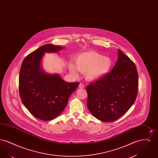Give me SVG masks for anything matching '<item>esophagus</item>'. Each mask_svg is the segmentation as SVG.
I'll return each mask as SVG.
<instances>
[{
	"instance_id": "1",
	"label": "esophagus",
	"mask_w": 158,
	"mask_h": 158,
	"mask_svg": "<svg viewBox=\"0 0 158 158\" xmlns=\"http://www.w3.org/2000/svg\"><path fill=\"white\" fill-rule=\"evenodd\" d=\"M79 87L80 88H83L85 87V85H84V84H83V83H81L79 84Z\"/></svg>"
}]
</instances>
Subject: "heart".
<instances>
[{
	"mask_svg": "<svg viewBox=\"0 0 158 158\" xmlns=\"http://www.w3.org/2000/svg\"><path fill=\"white\" fill-rule=\"evenodd\" d=\"M112 60L95 52H87L76 56L75 64H69L70 72L76 75V69L85 73L87 80L93 81L102 78L108 73L112 67Z\"/></svg>",
	"mask_w": 158,
	"mask_h": 158,
	"instance_id": "heart-1",
	"label": "heart"
}]
</instances>
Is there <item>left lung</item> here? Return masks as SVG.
I'll return each instance as SVG.
<instances>
[{
  "mask_svg": "<svg viewBox=\"0 0 158 158\" xmlns=\"http://www.w3.org/2000/svg\"><path fill=\"white\" fill-rule=\"evenodd\" d=\"M138 85L135 64L118 50V60L111 72L87 86L88 108L99 120L115 121L134 104Z\"/></svg>",
  "mask_w": 158,
  "mask_h": 158,
  "instance_id": "left-lung-1",
  "label": "left lung"
}]
</instances>
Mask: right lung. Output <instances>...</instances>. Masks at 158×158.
<instances>
[{
	"instance_id": "obj_1",
	"label": "right lung",
	"mask_w": 158,
	"mask_h": 158,
	"mask_svg": "<svg viewBox=\"0 0 158 158\" xmlns=\"http://www.w3.org/2000/svg\"><path fill=\"white\" fill-rule=\"evenodd\" d=\"M64 47L45 44L28 54L19 72V95L23 105L35 117L52 120L63 112L79 82H67L59 74H48L41 68L45 53H57Z\"/></svg>"
}]
</instances>
